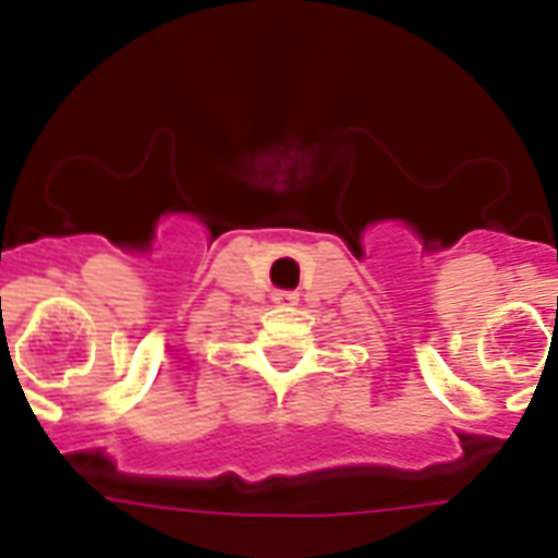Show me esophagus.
Segmentation results:
<instances>
[{"label":"esophagus","instance_id":"34e87169","mask_svg":"<svg viewBox=\"0 0 558 558\" xmlns=\"http://www.w3.org/2000/svg\"><path fill=\"white\" fill-rule=\"evenodd\" d=\"M271 301L278 306H295L298 304V292H287V289H278L275 295H271Z\"/></svg>","mask_w":558,"mask_h":558}]
</instances>
